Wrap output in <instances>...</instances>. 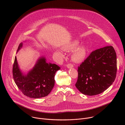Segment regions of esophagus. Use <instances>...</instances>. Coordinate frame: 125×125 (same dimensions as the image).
Masks as SVG:
<instances>
[{"label":"esophagus","instance_id":"esophagus-1","mask_svg":"<svg viewBox=\"0 0 125 125\" xmlns=\"http://www.w3.org/2000/svg\"><path fill=\"white\" fill-rule=\"evenodd\" d=\"M74 67V66L72 64H71V63H69V64H68L67 65V67L68 68H73Z\"/></svg>","mask_w":125,"mask_h":125}]
</instances>
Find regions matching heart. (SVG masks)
<instances>
[{
  "instance_id": "b5f03b06",
  "label": "heart",
  "mask_w": 125,
  "mask_h": 125,
  "mask_svg": "<svg viewBox=\"0 0 125 125\" xmlns=\"http://www.w3.org/2000/svg\"><path fill=\"white\" fill-rule=\"evenodd\" d=\"M79 45V42L77 41H74L70 43L65 47V49L67 50H72L75 49ZM86 55L85 50L83 47H80L76 50L72 55L73 60L77 62H80L83 60Z\"/></svg>"
}]
</instances>
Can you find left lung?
I'll return each mask as SVG.
<instances>
[{
	"mask_svg": "<svg viewBox=\"0 0 125 125\" xmlns=\"http://www.w3.org/2000/svg\"><path fill=\"white\" fill-rule=\"evenodd\" d=\"M117 69L116 53L113 46L96 49L78 67L75 85L83 94H100L113 83Z\"/></svg>",
	"mask_w": 125,
	"mask_h": 125,
	"instance_id": "1",
	"label": "left lung"
}]
</instances>
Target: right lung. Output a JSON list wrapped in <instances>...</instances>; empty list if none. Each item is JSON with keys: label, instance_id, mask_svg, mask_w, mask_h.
<instances>
[{"label": "right lung", "instance_id": "right-lung-1", "mask_svg": "<svg viewBox=\"0 0 125 125\" xmlns=\"http://www.w3.org/2000/svg\"><path fill=\"white\" fill-rule=\"evenodd\" d=\"M22 46L23 43H21L17 52ZM60 69L56 64L47 63L45 58L41 57L28 74H24L15 57L12 72L15 83L24 95L30 98H39L48 95L51 92L55 83V73Z\"/></svg>", "mask_w": 125, "mask_h": 125}]
</instances>
